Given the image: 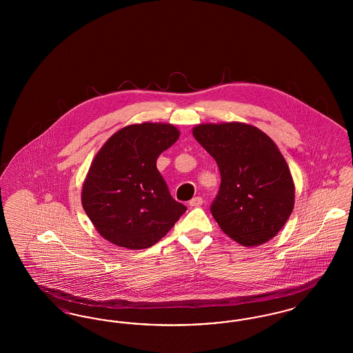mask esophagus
<instances>
[{
  "label": "esophagus",
  "instance_id": "34e87169",
  "mask_svg": "<svg viewBox=\"0 0 353 353\" xmlns=\"http://www.w3.org/2000/svg\"><path fill=\"white\" fill-rule=\"evenodd\" d=\"M202 200L201 197H194V199H192L190 201H189V206H192V208H197V206H201Z\"/></svg>",
  "mask_w": 353,
  "mask_h": 353
}]
</instances>
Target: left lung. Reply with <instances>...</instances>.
Masks as SVG:
<instances>
[{
    "instance_id": "8db88e82",
    "label": "left lung",
    "mask_w": 353,
    "mask_h": 353,
    "mask_svg": "<svg viewBox=\"0 0 353 353\" xmlns=\"http://www.w3.org/2000/svg\"><path fill=\"white\" fill-rule=\"evenodd\" d=\"M192 132L219 165L221 186L210 212L221 230L246 248L274 238L295 203L294 180L276 144L239 121L199 124Z\"/></svg>"
}]
</instances>
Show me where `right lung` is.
I'll use <instances>...</instances> for the list:
<instances>
[{
    "instance_id": "right-lung-1",
    "label": "right lung",
    "mask_w": 353,
    "mask_h": 353,
    "mask_svg": "<svg viewBox=\"0 0 353 353\" xmlns=\"http://www.w3.org/2000/svg\"><path fill=\"white\" fill-rule=\"evenodd\" d=\"M179 136L167 123L131 124L95 154L82 186V205L104 239L131 250L148 249L184 214L186 206L172 199L156 168L157 157Z\"/></svg>"
}]
</instances>
